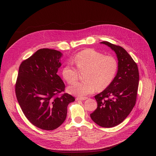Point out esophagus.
Segmentation results:
<instances>
[{
	"mask_svg": "<svg viewBox=\"0 0 156 156\" xmlns=\"http://www.w3.org/2000/svg\"><path fill=\"white\" fill-rule=\"evenodd\" d=\"M88 98L87 97H77L76 100V101H85L86 99H87Z\"/></svg>",
	"mask_w": 156,
	"mask_h": 156,
	"instance_id": "34e87169",
	"label": "esophagus"
}]
</instances>
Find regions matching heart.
<instances>
[{
	"instance_id": "heart-1",
	"label": "heart",
	"mask_w": 156,
	"mask_h": 156,
	"mask_svg": "<svg viewBox=\"0 0 156 156\" xmlns=\"http://www.w3.org/2000/svg\"><path fill=\"white\" fill-rule=\"evenodd\" d=\"M75 63L79 71H83V79L68 88L70 94L83 97L94 93L95 90L107 88L115 77L118 71V62L112 56L104 55L92 48L79 52L74 57ZM63 78L69 84H73L78 79V71L70 64L62 68Z\"/></svg>"
}]
</instances>
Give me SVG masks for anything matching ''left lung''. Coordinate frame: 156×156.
<instances>
[{
	"instance_id": "obj_1",
	"label": "left lung",
	"mask_w": 156,
	"mask_h": 156,
	"mask_svg": "<svg viewBox=\"0 0 156 156\" xmlns=\"http://www.w3.org/2000/svg\"><path fill=\"white\" fill-rule=\"evenodd\" d=\"M116 54L118 70L111 84L95 96L97 108L90 114L96 124L104 128L114 127L123 121L135 105L139 73L136 63L121 46L102 42Z\"/></svg>"
}]
</instances>
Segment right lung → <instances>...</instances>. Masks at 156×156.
<instances>
[{"instance_id":"add662e5","label":"right lung","mask_w":156,"mask_h":156,"mask_svg":"<svg viewBox=\"0 0 156 156\" xmlns=\"http://www.w3.org/2000/svg\"><path fill=\"white\" fill-rule=\"evenodd\" d=\"M61 52L41 48L20 66L15 85L18 102L31 124L44 130L60 126L67 115V107L75 101L64 93L65 85L57 71Z\"/></svg>"}]
</instances>
